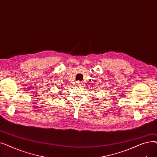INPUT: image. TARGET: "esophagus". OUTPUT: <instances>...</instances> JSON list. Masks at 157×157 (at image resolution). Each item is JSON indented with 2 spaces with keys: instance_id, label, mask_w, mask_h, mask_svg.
Instances as JSON below:
<instances>
[{
  "instance_id": "1",
  "label": "esophagus",
  "mask_w": 157,
  "mask_h": 157,
  "mask_svg": "<svg viewBox=\"0 0 157 157\" xmlns=\"http://www.w3.org/2000/svg\"><path fill=\"white\" fill-rule=\"evenodd\" d=\"M77 84H78V86H81L82 85H83V82H82V81H78Z\"/></svg>"
}]
</instances>
